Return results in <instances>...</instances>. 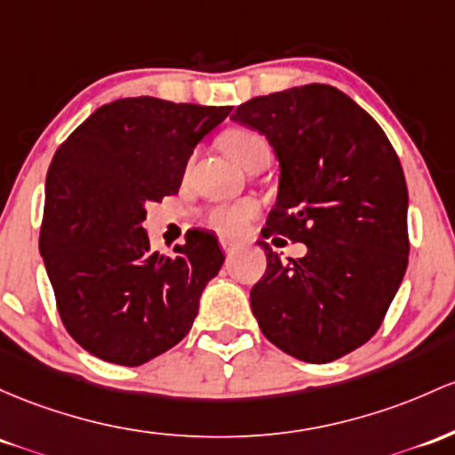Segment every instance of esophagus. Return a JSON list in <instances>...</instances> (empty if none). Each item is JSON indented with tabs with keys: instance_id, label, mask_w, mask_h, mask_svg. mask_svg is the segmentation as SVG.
Wrapping results in <instances>:
<instances>
[{
	"instance_id": "1",
	"label": "esophagus",
	"mask_w": 455,
	"mask_h": 455,
	"mask_svg": "<svg viewBox=\"0 0 455 455\" xmlns=\"http://www.w3.org/2000/svg\"><path fill=\"white\" fill-rule=\"evenodd\" d=\"M220 246H222L224 252H233L239 246V243L235 242V239H231V237H220Z\"/></svg>"
}]
</instances>
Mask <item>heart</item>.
Returning a JSON list of instances; mask_svg holds the SVG:
<instances>
[{
  "label": "heart",
  "instance_id": "obj_1",
  "mask_svg": "<svg viewBox=\"0 0 455 455\" xmlns=\"http://www.w3.org/2000/svg\"><path fill=\"white\" fill-rule=\"evenodd\" d=\"M220 147L242 168H246L259 153H269L267 140L251 127H228L220 136ZM257 213L259 204L254 201L222 203L204 213V222L222 235H237L252 218H257Z\"/></svg>",
  "mask_w": 455,
  "mask_h": 455
}]
</instances>
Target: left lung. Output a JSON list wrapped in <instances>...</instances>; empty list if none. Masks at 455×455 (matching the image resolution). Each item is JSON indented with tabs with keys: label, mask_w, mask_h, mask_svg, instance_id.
<instances>
[{
	"label": "left lung",
	"mask_w": 455,
	"mask_h": 455,
	"mask_svg": "<svg viewBox=\"0 0 455 455\" xmlns=\"http://www.w3.org/2000/svg\"><path fill=\"white\" fill-rule=\"evenodd\" d=\"M233 121L267 138L281 162L263 237L307 243L283 261L267 242L251 307L278 349L322 365L367 343L408 266V189L387 133L341 90L308 84L242 103Z\"/></svg>",
	"instance_id": "1"
}]
</instances>
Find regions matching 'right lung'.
I'll return each instance as SVG.
<instances>
[{"instance_id":"right-lung-1","label":"right lung","mask_w":455,"mask_h":455,"mask_svg":"<svg viewBox=\"0 0 455 455\" xmlns=\"http://www.w3.org/2000/svg\"><path fill=\"white\" fill-rule=\"evenodd\" d=\"M231 108L132 97L101 106L60 144L44 183L41 254L64 328L92 356L138 367L177 346L224 263L189 228L151 251L147 204L181 188L194 147Z\"/></svg>"}]
</instances>
